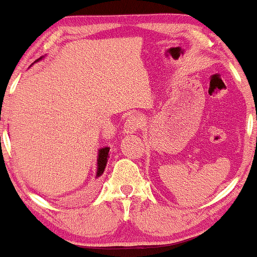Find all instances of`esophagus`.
<instances>
[{"mask_svg":"<svg viewBox=\"0 0 257 257\" xmlns=\"http://www.w3.org/2000/svg\"><path fill=\"white\" fill-rule=\"evenodd\" d=\"M141 126H142V119L139 118V116L132 115L125 121L124 132L126 135H133V133H136L139 128H141Z\"/></svg>","mask_w":257,"mask_h":257,"instance_id":"1","label":"esophagus"}]
</instances>
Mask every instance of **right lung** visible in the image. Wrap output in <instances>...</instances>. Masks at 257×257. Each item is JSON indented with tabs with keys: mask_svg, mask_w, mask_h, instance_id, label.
I'll list each match as a JSON object with an SVG mask.
<instances>
[{
	"mask_svg": "<svg viewBox=\"0 0 257 257\" xmlns=\"http://www.w3.org/2000/svg\"><path fill=\"white\" fill-rule=\"evenodd\" d=\"M42 58H40L36 60L35 62H38L41 60ZM109 148H102V149H99L98 151V158H96V175H95V178H99L100 176L102 175L105 171V168H106V164H107V161L109 158Z\"/></svg>",
	"mask_w": 257,
	"mask_h": 257,
	"instance_id": "obj_1",
	"label": "right lung"
}]
</instances>
